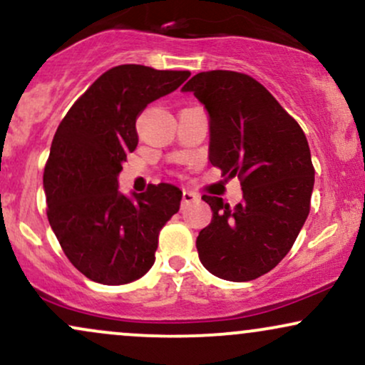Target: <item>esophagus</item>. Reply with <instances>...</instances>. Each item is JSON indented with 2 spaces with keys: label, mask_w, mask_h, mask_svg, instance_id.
I'll return each instance as SVG.
<instances>
[{
  "label": "esophagus",
  "mask_w": 365,
  "mask_h": 365,
  "mask_svg": "<svg viewBox=\"0 0 365 365\" xmlns=\"http://www.w3.org/2000/svg\"><path fill=\"white\" fill-rule=\"evenodd\" d=\"M197 199H199V197H197L195 194H192V192H188V190H183V194H182V202H183V206H185V204L197 202Z\"/></svg>",
  "instance_id": "obj_1"
}]
</instances>
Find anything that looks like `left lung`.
Returning <instances> with one entry per match:
<instances>
[{
	"instance_id": "1",
	"label": "left lung",
	"mask_w": 365,
	"mask_h": 365,
	"mask_svg": "<svg viewBox=\"0 0 365 365\" xmlns=\"http://www.w3.org/2000/svg\"><path fill=\"white\" fill-rule=\"evenodd\" d=\"M183 92L209 115V161L240 178L244 200L235 207L202 195L212 220L197 237L209 273L250 282L269 273L290 252L309 216L314 166L300 125L255 78L228 70L194 75Z\"/></svg>"
}]
</instances>
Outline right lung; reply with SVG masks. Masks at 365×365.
I'll use <instances>...</instances> for the list:
<instances>
[{"label": "right lung", "mask_w": 365, "mask_h": 365, "mask_svg": "<svg viewBox=\"0 0 365 365\" xmlns=\"http://www.w3.org/2000/svg\"><path fill=\"white\" fill-rule=\"evenodd\" d=\"M188 77L115 66L75 101L54 133L43 178L48 220L63 252L92 282L125 284L153 267L158 235L178 212L182 190L159 183L128 199L118 175L139 142L137 116Z\"/></svg>", "instance_id": "obj_1"}]
</instances>
